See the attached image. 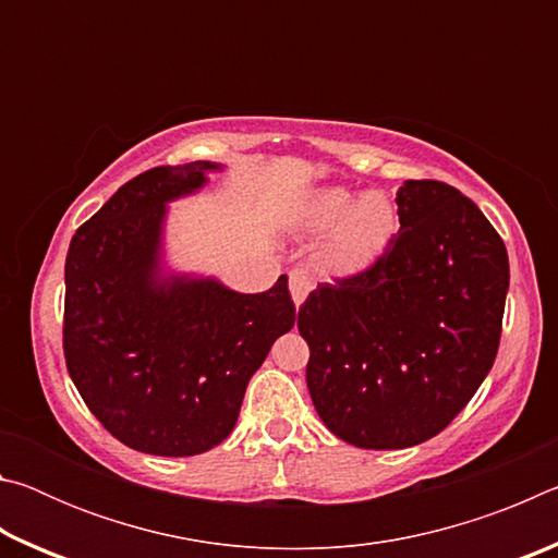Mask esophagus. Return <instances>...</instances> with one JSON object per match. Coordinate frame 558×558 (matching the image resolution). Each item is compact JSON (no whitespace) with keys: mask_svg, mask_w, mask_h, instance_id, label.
<instances>
[{"mask_svg":"<svg viewBox=\"0 0 558 558\" xmlns=\"http://www.w3.org/2000/svg\"><path fill=\"white\" fill-rule=\"evenodd\" d=\"M310 290H313V278L305 270H290V295L298 307L305 302Z\"/></svg>","mask_w":558,"mask_h":558,"instance_id":"obj_1","label":"esophagus"}]
</instances>
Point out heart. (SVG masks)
I'll use <instances>...</instances> for the list:
<instances>
[{
	"instance_id": "obj_1",
	"label": "heart",
	"mask_w": 558,
	"mask_h": 558,
	"mask_svg": "<svg viewBox=\"0 0 558 558\" xmlns=\"http://www.w3.org/2000/svg\"><path fill=\"white\" fill-rule=\"evenodd\" d=\"M302 223L310 233H327L319 248L327 272L356 276L389 251L399 231V211L379 192L356 196L344 186H327L307 202Z\"/></svg>"
}]
</instances>
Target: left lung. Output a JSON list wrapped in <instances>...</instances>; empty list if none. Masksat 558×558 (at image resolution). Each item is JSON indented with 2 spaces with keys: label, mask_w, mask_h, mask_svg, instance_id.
<instances>
[{
  "label": "left lung",
  "mask_w": 558,
  "mask_h": 558,
  "mask_svg": "<svg viewBox=\"0 0 558 558\" xmlns=\"http://www.w3.org/2000/svg\"><path fill=\"white\" fill-rule=\"evenodd\" d=\"M401 229L369 270L319 282L298 329L325 426L366 450L438 436L493 369L509 288L505 241L456 186L409 179Z\"/></svg>",
  "instance_id": "left-lung-1"
}]
</instances>
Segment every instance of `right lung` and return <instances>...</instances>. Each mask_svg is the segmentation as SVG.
I'll return each mask as SVG.
<instances>
[{
    "label": "right lung",
    "mask_w": 558,
    "mask_h": 558,
    "mask_svg": "<svg viewBox=\"0 0 558 558\" xmlns=\"http://www.w3.org/2000/svg\"><path fill=\"white\" fill-rule=\"evenodd\" d=\"M214 162L155 167L122 184L73 233L63 356L110 436L149 456L219 446L272 342L295 325L288 278L241 295L211 278L159 276L167 202L204 186Z\"/></svg>",
    "instance_id": "right-lung-1"
}]
</instances>
